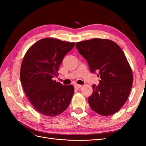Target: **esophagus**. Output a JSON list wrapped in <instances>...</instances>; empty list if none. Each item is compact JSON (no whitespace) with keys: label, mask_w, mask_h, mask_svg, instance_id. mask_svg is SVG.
Here are the masks:
<instances>
[{"label":"esophagus","mask_w":146,"mask_h":146,"mask_svg":"<svg viewBox=\"0 0 146 146\" xmlns=\"http://www.w3.org/2000/svg\"><path fill=\"white\" fill-rule=\"evenodd\" d=\"M82 86V85H78V84H76V85H74V88H76V89H79V88H80Z\"/></svg>","instance_id":"obj_1"}]
</instances>
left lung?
<instances>
[{
	"label": "left lung",
	"instance_id": "1",
	"mask_svg": "<svg viewBox=\"0 0 146 146\" xmlns=\"http://www.w3.org/2000/svg\"><path fill=\"white\" fill-rule=\"evenodd\" d=\"M76 47L90 71L100 78L98 86L92 85L93 91L88 98L90 107L102 116L116 113L127 100L133 81L124 53L109 39L94 38L78 42Z\"/></svg>",
	"mask_w": 146,
	"mask_h": 146
}]
</instances>
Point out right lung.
<instances>
[{"label": "right lung", "mask_w": 146, "mask_h": 146, "mask_svg": "<svg viewBox=\"0 0 146 146\" xmlns=\"http://www.w3.org/2000/svg\"><path fill=\"white\" fill-rule=\"evenodd\" d=\"M74 45L54 38L42 39L31 46L24 57L20 71L22 85L33 107L44 115H58L70 102L74 86L63 85L52 78L58 76L63 58Z\"/></svg>", "instance_id": "right-lung-1"}]
</instances>
